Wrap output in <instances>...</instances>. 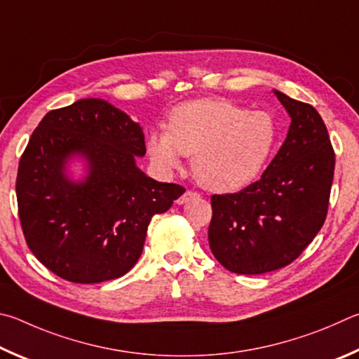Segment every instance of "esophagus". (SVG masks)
<instances>
[{
	"label": "esophagus",
	"mask_w": 359,
	"mask_h": 359,
	"mask_svg": "<svg viewBox=\"0 0 359 359\" xmlns=\"http://www.w3.org/2000/svg\"><path fill=\"white\" fill-rule=\"evenodd\" d=\"M200 197V194L196 192V191H186L183 196H181L178 200H176V203L183 205V203H187V202H192V200H196Z\"/></svg>",
	"instance_id": "34e87169"
}]
</instances>
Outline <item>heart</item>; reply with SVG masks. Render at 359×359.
Instances as JSON below:
<instances>
[{
	"label": "heart",
	"mask_w": 359,
	"mask_h": 359,
	"mask_svg": "<svg viewBox=\"0 0 359 359\" xmlns=\"http://www.w3.org/2000/svg\"><path fill=\"white\" fill-rule=\"evenodd\" d=\"M278 143L271 113L249 111L224 99H198L170 111L167 132L149 135L151 159L162 170L180 167L181 156H194L200 184L212 191H235L260 175Z\"/></svg>",
	"instance_id": "b5f03b06"
}]
</instances>
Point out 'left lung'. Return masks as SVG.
Instances as JSON below:
<instances>
[{
  "instance_id": "1",
  "label": "left lung",
  "mask_w": 359,
  "mask_h": 359,
  "mask_svg": "<svg viewBox=\"0 0 359 359\" xmlns=\"http://www.w3.org/2000/svg\"><path fill=\"white\" fill-rule=\"evenodd\" d=\"M274 93L292 116L284 144L259 181L211 197V252L236 274L290 265L328 215L336 163L328 129L311 104Z\"/></svg>"
}]
</instances>
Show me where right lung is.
I'll list each match as a JSON object with an SVG mask.
<instances>
[{
	"mask_svg": "<svg viewBox=\"0 0 359 359\" xmlns=\"http://www.w3.org/2000/svg\"><path fill=\"white\" fill-rule=\"evenodd\" d=\"M144 153L140 126L105 100L80 99L42 118L18 162L15 192L25 240L43 266L97 284L135 265L151 217L186 192L144 175L135 165ZM72 154L90 163L85 184L62 173Z\"/></svg>",
	"mask_w": 359,
	"mask_h": 359,
	"instance_id": "add662e5",
	"label": "right lung"
}]
</instances>
